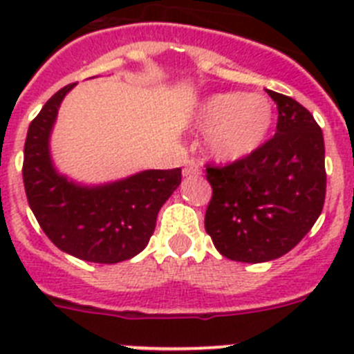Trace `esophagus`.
<instances>
[{
	"instance_id": "34e87169",
	"label": "esophagus",
	"mask_w": 354,
	"mask_h": 354,
	"mask_svg": "<svg viewBox=\"0 0 354 354\" xmlns=\"http://www.w3.org/2000/svg\"><path fill=\"white\" fill-rule=\"evenodd\" d=\"M183 171L186 177H196V175L202 174V170H200V167H198V162H196L195 159H189V161L184 162Z\"/></svg>"
}]
</instances>
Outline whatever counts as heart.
<instances>
[{
    "instance_id": "b5f03b06",
    "label": "heart",
    "mask_w": 354,
    "mask_h": 354,
    "mask_svg": "<svg viewBox=\"0 0 354 354\" xmlns=\"http://www.w3.org/2000/svg\"><path fill=\"white\" fill-rule=\"evenodd\" d=\"M216 158L236 161L262 145L273 124V104L262 93L227 92L209 97L198 113Z\"/></svg>"
}]
</instances>
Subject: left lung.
<instances>
[{
    "label": "left lung",
    "mask_w": 354,
    "mask_h": 354,
    "mask_svg": "<svg viewBox=\"0 0 354 354\" xmlns=\"http://www.w3.org/2000/svg\"><path fill=\"white\" fill-rule=\"evenodd\" d=\"M268 93L278 109L273 138L243 159L205 165L212 187L205 230L230 261L286 255L314 227L326 196L323 131L292 97Z\"/></svg>",
    "instance_id": "obj_1"
}]
</instances>
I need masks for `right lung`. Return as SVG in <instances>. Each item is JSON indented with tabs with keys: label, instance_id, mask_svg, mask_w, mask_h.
<instances>
[{
	"label": "right lung",
	"instance_id": "obj_1",
	"mask_svg": "<svg viewBox=\"0 0 354 354\" xmlns=\"http://www.w3.org/2000/svg\"><path fill=\"white\" fill-rule=\"evenodd\" d=\"M71 83L31 120L24 142L28 204L44 234L81 261L115 264L138 255L156 228L159 209L180 184V168L145 170L129 179L83 187L58 175L49 158V133Z\"/></svg>",
	"mask_w": 354,
	"mask_h": 354
}]
</instances>
